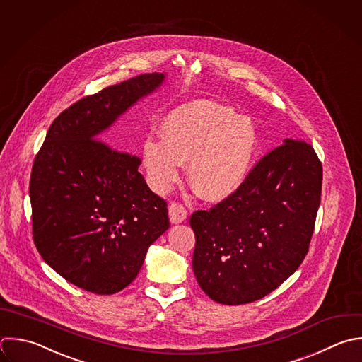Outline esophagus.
I'll return each mask as SVG.
<instances>
[{
  "instance_id": "1",
  "label": "esophagus",
  "mask_w": 362,
  "mask_h": 362,
  "mask_svg": "<svg viewBox=\"0 0 362 362\" xmlns=\"http://www.w3.org/2000/svg\"><path fill=\"white\" fill-rule=\"evenodd\" d=\"M168 215H170V221L171 223H181L187 219V209L181 205V204H175L173 202L170 206H168Z\"/></svg>"
}]
</instances>
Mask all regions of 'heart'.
<instances>
[{
	"label": "heart",
	"mask_w": 362,
	"mask_h": 362,
	"mask_svg": "<svg viewBox=\"0 0 362 362\" xmlns=\"http://www.w3.org/2000/svg\"><path fill=\"white\" fill-rule=\"evenodd\" d=\"M161 140L147 137L141 164L150 187L167 192L188 161V180L206 201H223L246 182L259 148L255 122L225 103L198 99L171 110Z\"/></svg>",
	"instance_id": "obj_1"
}]
</instances>
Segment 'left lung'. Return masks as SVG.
Masks as SVG:
<instances>
[{
  "mask_svg": "<svg viewBox=\"0 0 362 362\" xmlns=\"http://www.w3.org/2000/svg\"><path fill=\"white\" fill-rule=\"evenodd\" d=\"M322 167L314 148L286 139L233 195L197 211L192 269L216 303L256 301L288 279L308 252L320 206Z\"/></svg>",
  "mask_w": 362,
  "mask_h": 362,
  "instance_id": "8db88e82",
  "label": "left lung"
}]
</instances>
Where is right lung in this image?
<instances>
[{"mask_svg": "<svg viewBox=\"0 0 362 362\" xmlns=\"http://www.w3.org/2000/svg\"><path fill=\"white\" fill-rule=\"evenodd\" d=\"M165 81L146 74L86 96L51 124L30 181L33 233L42 259L95 294H113L139 274L148 247L170 228L167 202L139 173L117 119Z\"/></svg>", "mask_w": 362, "mask_h": 362, "instance_id": "add662e5", "label": "right lung"}]
</instances>
